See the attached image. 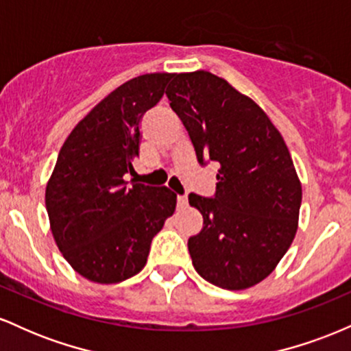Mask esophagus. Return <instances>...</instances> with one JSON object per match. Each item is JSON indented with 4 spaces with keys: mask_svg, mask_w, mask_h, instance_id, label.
<instances>
[{
    "mask_svg": "<svg viewBox=\"0 0 351 351\" xmlns=\"http://www.w3.org/2000/svg\"><path fill=\"white\" fill-rule=\"evenodd\" d=\"M188 208V198L186 196H178V209Z\"/></svg>",
    "mask_w": 351,
    "mask_h": 351,
    "instance_id": "obj_1",
    "label": "esophagus"
}]
</instances>
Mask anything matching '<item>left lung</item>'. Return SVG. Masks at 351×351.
I'll use <instances>...</instances> for the list:
<instances>
[{"instance_id":"obj_1","label":"left lung","mask_w":351,"mask_h":351,"mask_svg":"<svg viewBox=\"0 0 351 351\" xmlns=\"http://www.w3.org/2000/svg\"><path fill=\"white\" fill-rule=\"evenodd\" d=\"M170 106L201 165L216 162L215 198L191 195L203 229L188 239L204 280L243 291L271 274L299 226L302 184L280 132L265 112L208 71L173 75Z\"/></svg>"}]
</instances>
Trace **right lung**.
<instances>
[{"mask_svg":"<svg viewBox=\"0 0 351 351\" xmlns=\"http://www.w3.org/2000/svg\"><path fill=\"white\" fill-rule=\"evenodd\" d=\"M175 74L130 79L92 108L64 142L46 186L51 231L64 259L97 284H117L147 264L152 239L175 213L167 186L125 181L140 148V120Z\"/></svg>","mask_w":351,"mask_h":351,"instance_id":"1","label":"right lung"}]
</instances>
